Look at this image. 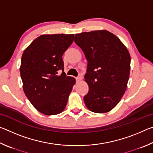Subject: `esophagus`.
<instances>
[{
  "label": "esophagus",
  "instance_id": "esophagus-1",
  "mask_svg": "<svg viewBox=\"0 0 153 153\" xmlns=\"http://www.w3.org/2000/svg\"><path fill=\"white\" fill-rule=\"evenodd\" d=\"M82 77H76V81H77V82H80L82 80Z\"/></svg>",
  "mask_w": 153,
  "mask_h": 153
}]
</instances>
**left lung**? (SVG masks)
<instances>
[{
    "instance_id": "left-lung-1",
    "label": "left lung",
    "mask_w": 153,
    "mask_h": 153,
    "mask_svg": "<svg viewBox=\"0 0 153 153\" xmlns=\"http://www.w3.org/2000/svg\"><path fill=\"white\" fill-rule=\"evenodd\" d=\"M74 41L88 61L84 76L89 87L84 100L90 111L109 112L125 93L130 72V55L126 46L107 30L77 33Z\"/></svg>"
}]
</instances>
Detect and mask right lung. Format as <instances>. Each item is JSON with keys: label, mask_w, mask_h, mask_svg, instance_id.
<instances>
[{"label": "right lung", "mask_w": 153, "mask_h": 153, "mask_svg": "<svg viewBox=\"0 0 153 153\" xmlns=\"http://www.w3.org/2000/svg\"><path fill=\"white\" fill-rule=\"evenodd\" d=\"M74 34H44L33 41L22 55L20 74L23 89L39 112L54 115L63 112L76 79L63 71V53Z\"/></svg>", "instance_id": "1"}]
</instances>
